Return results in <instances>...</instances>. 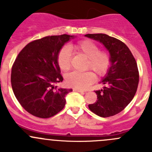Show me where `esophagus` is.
Listing matches in <instances>:
<instances>
[{"mask_svg": "<svg viewBox=\"0 0 152 152\" xmlns=\"http://www.w3.org/2000/svg\"><path fill=\"white\" fill-rule=\"evenodd\" d=\"M73 91H76V92H79V93H86V91H83V90H80V89H76V88H74L73 89Z\"/></svg>", "mask_w": 152, "mask_h": 152, "instance_id": "34e87169", "label": "esophagus"}]
</instances>
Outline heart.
Here are the masks:
<instances>
[{
  "mask_svg": "<svg viewBox=\"0 0 152 152\" xmlns=\"http://www.w3.org/2000/svg\"><path fill=\"white\" fill-rule=\"evenodd\" d=\"M71 48L78 55L87 58L86 69H90L97 76H103L109 71L112 60L110 53L106 51L100 50V46L91 39H84L71 46ZM72 53L69 46H64L58 52L57 62L59 67L66 71L71 66ZM66 83L70 87L78 89H86L94 81V76L90 71L72 72L66 76Z\"/></svg>",
  "mask_w": 152,
  "mask_h": 152,
  "instance_id": "b5f03b06",
  "label": "heart"
}]
</instances>
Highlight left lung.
I'll return each mask as SVG.
<instances>
[{
	"mask_svg": "<svg viewBox=\"0 0 152 152\" xmlns=\"http://www.w3.org/2000/svg\"><path fill=\"white\" fill-rule=\"evenodd\" d=\"M89 38L100 41L110 52L112 64L103 79V89L95 91L97 100L89 104L91 111L103 118L110 117L124 110L130 103L139 84L137 64L129 48L122 41L104 34H88Z\"/></svg>",
	"mask_w": 152,
	"mask_h": 152,
	"instance_id": "8db88e82",
	"label": "left lung"
}]
</instances>
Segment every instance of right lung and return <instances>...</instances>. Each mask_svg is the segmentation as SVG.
Returning a JSON list of instances; mask_svg holds the SVG:
<instances>
[{
	"label": "right lung",
	"instance_id": "add662e5",
	"mask_svg": "<svg viewBox=\"0 0 152 152\" xmlns=\"http://www.w3.org/2000/svg\"><path fill=\"white\" fill-rule=\"evenodd\" d=\"M73 37H45L27 44L18 53L12 66L11 85L17 100L30 114L48 118L64 107L65 96L73 90L55 86L63 81L57 56Z\"/></svg>",
	"mask_w": 152,
	"mask_h": 152
}]
</instances>
